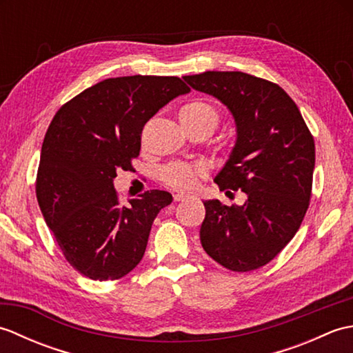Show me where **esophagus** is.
Listing matches in <instances>:
<instances>
[{
  "label": "esophagus",
  "mask_w": 353,
  "mask_h": 353,
  "mask_svg": "<svg viewBox=\"0 0 353 353\" xmlns=\"http://www.w3.org/2000/svg\"><path fill=\"white\" fill-rule=\"evenodd\" d=\"M172 199H174V201H182V200L188 199V196H186V194H183V192H177V194H174V196H172Z\"/></svg>",
  "instance_id": "34e87169"
}]
</instances>
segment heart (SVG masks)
Segmentation results:
<instances>
[{
	"label": "heart",
	"instance_id": "b5f03b06",
	"mask_svg": "<svg viewBox=\"0 0 353 353\" xmlns=\"http://www.w3.org/2000/svg\"><path fill=\"white\" fill-rule=\"evenodd\" d=\"M177 115L179 121L185 127L186 132L209 130L212 133L220 121L219 110H216L211 103L199 99L183 104V106L179 109ZM205 174L206 171L201 165L171 162L162 167L159 172V179L163 185L170 186L172 190L188 191L192 190Z\"/></svg>",
	"mask_w": 353,
	"mask_h": 353
}]
</instances>
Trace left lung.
I'll return each instance as SVG.
<instances>
[{"instance_id": "left-lung-1", "label": "left lung", "mask_w": 353, "mask_h": 353, "mask_svg": "<svg viewBox=\"0 0 353 353\" xmlns=\"http://www.w3.org/2000/svg\"><path fill=\"white\" fill-rule=\"evenodd\" d=\"M191 88L226 104L236 123V144L215 183L241 190L243 206L203 201L200 241L232 272H252L279 254L308 211L316 163L314 137L283 89L241 71H206L183 77Z\"/></svg>"}]
</instances>
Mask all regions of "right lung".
I'll return each mask as SVG.
<instances>
[{"mask_svg":"<svg viewBox=\"0 0 353 353\" xmlns=\"http://www.w3.org/2000/svg\"><path fill=\"white\" fill-rule=\"evenodd\" d=\"M190 92L179 77L106 79L66 101L45 133L36 197L65 259L92 281H117L144 256L152 224L172 201L152 190L121 205L118 170H133L157 110Z\"/></svg>","mask_w":353,"mask_h":353,"instance_id":"obj_1","label":"right lung"}]
</instances>
